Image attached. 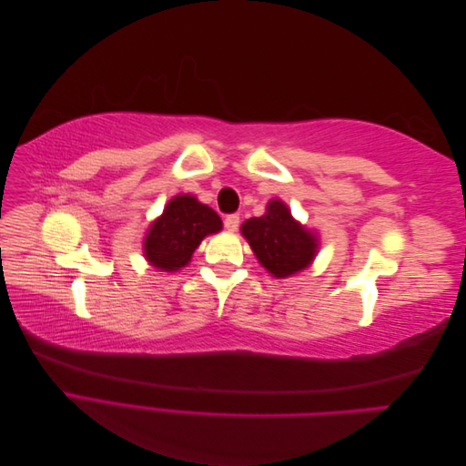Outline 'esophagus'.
<instances>
[{
    "label": "esophagus",
    "mask_w": 466,
    "mask_h": 466,
    "mask_svg": "<svg viewBox=\"0 0 466 466\" xmlns=\"http://www.w3.org/2000/svg\"><path fill=\"white\" fill-rule=\"evenodd\" d=\"M223 223H225V229H228V231H237L238 223H241V218H238L237 214H231V216L223 219Z\"/></svg>",
    "instance_id": "34e87169"
}]
</instances>
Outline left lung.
Instances as JSON below:
<instances>
[{
	"label": "left lung",
	"mask_w": 466,
	"mask_h": 466,
	"mask_svg": "<svg viewBox=\"0 0 466 466\" xmlns=\"http://www.w3.org/2000/svg\"><path fill=\"white\" fill-rule=\"evenodd\" d=\"M241 233L274 278H289L305 270L319 248L317 235L295 221L281 200L268 202L266 214L247 219Z\"/></svg>",
	"instance_id": "8db88e82"
}]
</instances>
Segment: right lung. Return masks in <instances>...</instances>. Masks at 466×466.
Instances as JSON below:
<instances>
[{
  "label": "right lung",
  "instance_id": "right-lung-1",
  "mask_svg": "<svg viewBox=\"0 0 466 466\" xmlns=\"http://www.w3.org/2000/svg\"><path fill=\"white\" fill-rule=\"evenodd\" d=\"M223 223L214 209L190 194H178L151 223L144 252L151 266L163 272H177L187 266L202 238L221 231Z\"/></svg>",
  "mask_w": 466,
  "mask_h": 466
}]
</instances>
